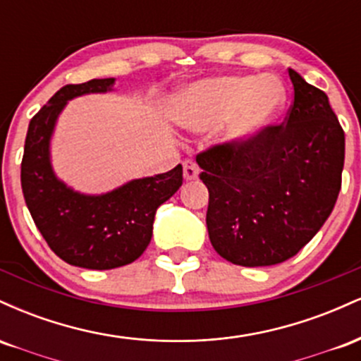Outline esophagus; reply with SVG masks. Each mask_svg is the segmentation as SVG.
Listing matches in <instances>:
<instances>
[{"mask_svg":"<svg viewBox=\"0 0 361 361\" xmlns=\"http://www.w3.org/2000/svg\"><path fill=\"white\" fill-rule=\"evenodd\" d=\"M183 176L185 180H197L198 178V166L193 161L186 159L183 163Z\"/></svg>","mask_w":361,"mask_h":361,"instance_id":"34e87169","label":"esophagus"}]
</instances>
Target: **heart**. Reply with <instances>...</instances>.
I'll return each instance as SVG.
<instances>
[{
  "instance_id": "b5f03b06",
  "label": "heart",
  "mask_w": 361,
  "mask_h": 361,
  "mask_svg": "<svg viewBox=\"0 0 361 361\" xmlns=\"http://www.w3.org/2000/svg\"><path fill=\"white\" fill-rule=\"evenodd\" d=\"M285 106V90L276 80L231 76L195 88L181 114L193 123H212L234 114L229 137L247 140L279 117Z\"/></svg>"
}]
</instances>
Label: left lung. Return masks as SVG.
Returning a JSON list of instances; mask_svg holds the SVG:
<instances>
[{"instance_id": "left-lung-1", "label": "left lung", "mask_w": 361, "mask_h": 361, "mask_svg": "<svg viewBox=\"0 0 361 361\" xmlns=\"http://www.w3.org/2000/svg\"><path fill=\"white\" fill-rule=\"evenodd\" d=\"M293 100L283 123L198 152L209 188L214 250L241 267L295 256L333 212L341 190L345 130L327 94L288 69Z\"/></svg>"}]
</instances>
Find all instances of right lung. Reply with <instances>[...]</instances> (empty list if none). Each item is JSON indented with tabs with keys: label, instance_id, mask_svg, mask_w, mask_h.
I'll list each match as a JSON object with an SVG mask.
<instances>
[{
	"label": "right lung",
	"instance_id": "right-lung-1",
	"mask_svg": "<svg viewBox=\"0 0 361 361\" xmlns=\"http://www.w3.org/2000/svg\"><path fill=\"white\" fill-rule=\"evenodd\" d=\"M114 81L105 78L61 88L32 117L23 149L22 190L37 229L61 259L88 270H111L137 259L151 243L157 207L183 183L181 164L100 197L73 192L54 176L49 140L57 115L68 100L109 91Z\"/></svg>",
	"mask_w": 361,
	"mask_h": 361
}]
</instances>
